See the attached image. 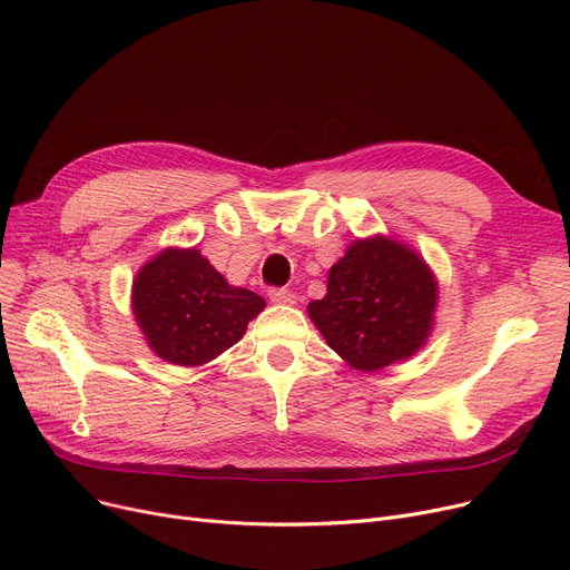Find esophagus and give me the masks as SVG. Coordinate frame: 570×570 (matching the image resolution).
Instances as JSON below:
<instances>
[{
  "label": "esophagus",
  "mask_w": 570,
  "mask_h": 570,
  "mask_svg": "<svg viewBox=\"0 0 570 570\" xmlns=\"http://www.w3.org/2000/svg\"><path fill=\"white\" fill-rule=\"evenodd\" d=\"M267 297L277 305H293L295 303V295L288 288H269Z\"/></svg>",
  "instance_id": "34e87169"
}]
</instances>
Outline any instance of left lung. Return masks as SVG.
<instances>
[{
	"mask_svg": "<svg viewBox=\"0 0 570 570\" xmlns=\"http://www.w3.org/2000/svg\"><path fill=\"white\" fill-rule=\"evenodd\" d=\"M436 282L425 261L387 237L357 239L327 273L307 312L344 361L376 372L421 348L432 331Z\"/></svg>",
	"mask_w": 570,
	"mask_h": 570,
	"instance_id": "8db88e82",
	"label": "left lung"
}]
</instances>
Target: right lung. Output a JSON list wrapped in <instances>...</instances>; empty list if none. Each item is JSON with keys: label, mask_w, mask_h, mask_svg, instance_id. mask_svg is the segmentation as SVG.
Listing matches in <instances>:
<instances>
[{"label": "right lung", "mask_w": 570, "mask_h": 570, "mask_svg": "<svg viewBox=\"0 0 570 570\" xmlns=\"http://www.w3.org/2000/svg\"><path fill=\"white\" fill-rule=\"evenodd\" d=\"M131 297L147 344L185 367L215 361L265 307L261 295L230 286L198 249H166L145 263Z\"/></svg>", "instance_id": "add662e5"}]
</instances>
